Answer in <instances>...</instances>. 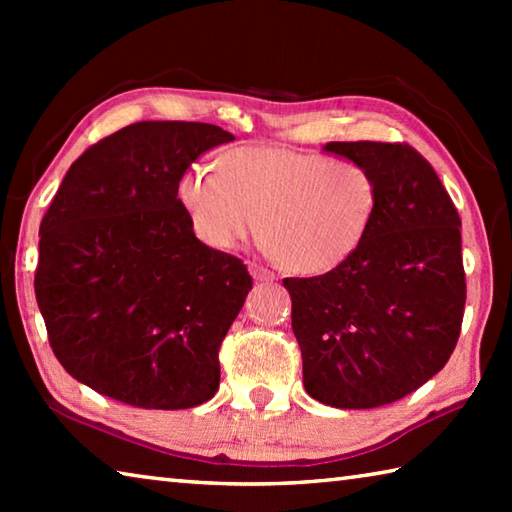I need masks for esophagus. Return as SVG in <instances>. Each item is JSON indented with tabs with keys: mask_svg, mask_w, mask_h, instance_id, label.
<instances>
[{
	"mask_svg": "<svg viewBox=\"0 0 512 512\" xmlns=\"http://www.w3.org/2000/svg\"><path fill=\"white\" fill-rule=\"evenodd\" d=\"M248 271H250V275H253V280H257V282H273L275 280V273H271L268 268L259 266L255 262L248 264Z\"/></svg>",
	"mask_w": 512,
	"mask_h": 512,
	"instance_id": "1",
	"label": "esophagus"
}]
</instances>
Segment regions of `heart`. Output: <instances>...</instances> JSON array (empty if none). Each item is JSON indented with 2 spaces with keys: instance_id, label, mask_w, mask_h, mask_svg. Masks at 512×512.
Listing matches in <instances>:
<instances>
[{
  "instance_id": "1",
  "label": "heart",
  "mask_w": 512,
  "mask_h": 512,
  "mask_svg": "<svg viewBox=\"0 0 512 512\" xmlns=\"http://www.w3.org/2000/svg\"><path fill=\"white\" fill-rule=\"evenodd\" d=\"M178 198L210 248L232 253L257 237L264 223L268 250L284 266L323 275L357 253L375 221L379 192L361 162L241 146L221 155L219 173L189 169Z\"/></svg>"
}]
</instances>
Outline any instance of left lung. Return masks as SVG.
Listing matches in <instances>:
<instances>
[{
    "mask_svg": "<svg viewBox=\"0 0 512 512\" xmlns=\"http://www.w3.org/2000/svg\"><path fill=\"white\" fill-rule=\"evenodd\" d=\"M361 162L379 203L363 244L318 277L282 280L305 391L334 409H375L445 368L461 334V219L431 164L406 144L329 142Z\"/></svg>",
    "mask_w": 512,
    "mask_h": 512,
    "instance_id": "left-lung-1",
    "label": "left lung"
}]
</instances>
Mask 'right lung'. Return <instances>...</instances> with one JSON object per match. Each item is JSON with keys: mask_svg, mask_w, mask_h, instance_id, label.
<instances>
[{"mask_svg": "<svg viewBox=\"0 0 512 512\" xmlns=\"http://www.w3.org/2000/svg\"><path fill=\"white\" fill-rule=\"evenodd\" d=\"M235 140L198 121H137L90 146L40 223L36 300L76 381L137 409H192L219 391V348L253 280L205 246L178 183Z\"/></svg>", "mask_w": 512, "mask_h": 512, "instance_id": "1", "label": "right lung"}]
</instances>
